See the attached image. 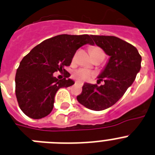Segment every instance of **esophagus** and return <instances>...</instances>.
Masks as SVG:
<instances>
[{
    "mask_svg": "<svg viewBox=\"0 0 155 155\" xmlns=\"http://www.w3.org/2000/svg\"><path fill=\"white\" fill-rule=\"evenodd\" d=\"M76 84H81H81H82V83L80 82V81H77Z\"/></svg>",
    "mask_w": 155,
    "mask_h": 155,
    "instance_id": "obj_1",
    "label": "esophagus"
}]
</instances>
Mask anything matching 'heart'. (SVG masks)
<instances>
[{
    "mask_svg": "<svg viewBox=\"0 0 155 155\" xmlns=\"http://www.w3.org/2000/svg\"><path fill=\"white\" fill-rule=\"evenodd\" d=\"M96 51H103L100 48L98 47H92L90 50L91 52H96ZM92 75L90 71L87 70V69H78L73 73V77L77 80L81 81H84L88 80L89 78Z\"/></svg>",
    "mask_w": 155,
    "mask_h": 155,
    "instance_id": "b5f03b06",
    "label": "heart"
}]
</instances>
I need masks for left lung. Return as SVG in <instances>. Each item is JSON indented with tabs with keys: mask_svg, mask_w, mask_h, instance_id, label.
I'll return each instance as SVG.
<instances>
[{
	"mask_svg": "<svg viewBox=\"0 0 155 155\" xmlns=\"http://www.w3.org/2000/svg\"><path fill=\"white\" fill-rule=\"evenodd\" d=\"M91 38L110 56L98 76V82L104 80V84L84 83L77 100L88 109L100 111L116 104L132 85L140 71L142 58L134 46L117 37L91 35Z\"/></svg>",
	"mask_w": 155,
	"mask_h": 155,
	"instance_id": "8db88e82",
	"label": "left lung"
}]
</instances>
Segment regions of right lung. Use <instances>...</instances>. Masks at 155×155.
<instances>
[{"mask_svg": "<svg viewBox=\"0 0 155 155\" xmlns=\"http://www.w3.org/2000/svg\"><path fill=\"white\" fill-rule=\"evenodd\" d=\"M93 45L91 36L61 34L47 39L23 57L15 74V95L22 111L33 119L46 117L54 107L60 88L74 84L65 67L70 66L81 46ZM66 72L67 79L59 80L53 73Z\"/></svg>", "mask_w": 155, "mask_h": 155, "instance_id": "add662e5", "label": "right lung"}]
</instances>
